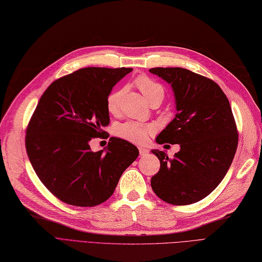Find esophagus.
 <instances>
[{
  "instance_id": "esophagus-1",
  "label": "esophagus",
  "mask_w": 262,
  "mask_h": 262,
  "mask_svg": "<svg viewBox=\"0 0 262 262\" xmlns=\"http://www.w3.org/2000/svg\"><path fill=\"white\" fill-rule=\"evenodd\" d=\"M149 154V150L146 148H139V155L140 156H147Z\"/></svg>"
}]
</instances>
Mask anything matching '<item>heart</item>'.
Instances as JSON below:
<instances>
[{
    "instance_id": "b5f03b06",
    "label": "heart",
    "mask_w": 262,
    "mask_h": 262,
    "mask_svg": "<svg viewBox=\"0 0 262 262\" xmlns=\"http://www.w3.org/2000/svg\"><path fill=\"white\" fill-rule=\"evenodd\" d=\"M136 86L150 104L155 102L161 103L163 101L164 88L154 79L147 77V76H139L136 79ZM124 91V89H119L110 92L106 98V110L108 113H119ZM152 133V126L143 125L136 122H126L116 125L114 127V134L117 137L133 143H136V145H140V143L145 142Z\"/></svg>"
}]
</instances>
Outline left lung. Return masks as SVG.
I'll list each match as a JSON object with an SVG mask.
<instances>
[{"instance_id":"obj_1","label":"left lung","mask_w":262,"mask_h":262,"mask_svg":"<svg viewBox=\"0 0 262 262\" xmlns=\"http://www.w3.org/2000/svg\"><path fill=\"white\" fill-rule=\"evenodd\" d=\"M149 72L171 83L176 101L174 120L157 142L181 146L174 158L152 150L160 170L151 177V187L167 204H195L222 182L237 149L238 132L230 102L216 82L191 71L156 67Z\"/></svg>"}]
</instances>
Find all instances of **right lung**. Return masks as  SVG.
Returning <instances> with one entry per match:
<instances>
[{"label": "right lung", "mask_w": 262, "mask_h": 262, "mask_svg": "<svg viewBox=\"0 0 262 262\" xmlns=\"http://www.w3.org/2000/svg\"><path fill=\"white\" fill-rule=\"evenodd\" d=\"M133 69L86 67L54 80L41 96L26 129L27 155L42 184L57 199L95 207L113 195L123 172L139 151L110 138L106 152L89 142L107 138L106 98Z\"/></svg>", "instance_id": "1"}]
</instances>
